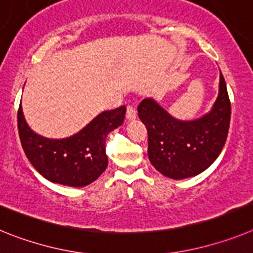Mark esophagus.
I'll return each mask as SVG.
<instances>
[{
  "mask_svg": "<svg viewBox=\"0 0 253 253\" xmlns=\"http://www.w3.org/2000/svg\"><path fill=\"white\" fill-rule=\"evenodd\" d=\"M136 118V109L133 108L132 105H128L126 111V120L127 121H133Z\"/></svg>",
  "mask_w": 253,
  "mask_h": 253,
  "instance_id": "esophagus-1",
  "label": "esophagus"
}]
</instances>
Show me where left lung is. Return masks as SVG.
Instances as JSON below:
<instances>
[{
  "instance_id": "obj_1",
  "label": "left lung",
  "mask_w": 253,
  "mask_h": 253,
  "mask_svg": "<svg viewBox=\"0 0 253 253\" xmlns=\"http://www.w3.org/2000/svg\"><path fill=\"white\" fill-rule=\"evenodd\" d=\"M137 111L148 129L149 160L168 178L184 179L203 173L216 160L227 140L230 102L221 72L216 100L201 117L178 120L154 98H145Z\"/></svg>"
}]
</instances>
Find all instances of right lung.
I'll use <instances>...</instances> for the list:
<instances>
[{"label":"right lung","instance_id":"right-lung-1","mask_svg":"<svg viewBox=\"0 0 253 253\" xmlns=\"http://www.w3.org/2000/svg\"><path fill=\"white\" fill-rule=\"evenodd\" d=\"M126 107L100 112L85 127L63 139H49L29 127L19 107V136L32 166L45 179L70 187H85L95 181L108 166L105 140L124 124Z\"/></svg>","mask_w":253,"mask_h":253}]
</instances>
